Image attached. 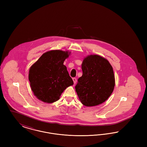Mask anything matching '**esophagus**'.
Listing matches in <instances>:
<instances>
[{"mask_svg": "<svg viewBox=\"0 0 147 147\" xmlns=\"http://www.w3.org/2000/svg\"><path fill=\"white\" fill-rule=\"evenodd\" d=\"M73 82H74V84H76L77 83V78H73Z\"/></svg>", "mask_w": 147, "mask_h": 147, "instance_id": "34e87169", "label": "esophagus"}]
</instances>
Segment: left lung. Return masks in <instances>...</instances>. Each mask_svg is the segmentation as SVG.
<instances>
[{
  "instance_id": "obj_1",
  "label": "left lung",
  "mask_w": 147,
  "mask_h": 147,
  "mask_svg": "<svg viewBox=\"0 0 147 147\" xmlns=\"http://www.w3.org/2000/svg\"><path fill=\"white\" fill-rule=\"evenodd\" d=\"M83 75L75 88L81 102L86 106L100 105L113 91L115 79L111 65L101 56L85 57L82 64Z\"/></svg>"
}]
</instances>
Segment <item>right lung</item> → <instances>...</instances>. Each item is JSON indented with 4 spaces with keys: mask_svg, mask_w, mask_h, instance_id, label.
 Masks as SVG:
<instances>
[{
    "mask_svg": "<svg viewBox=\"0 0 147 147\" xmlns=\"http://www.w3.org/2000/svg\"><path fill=\"white\" fill-rule=\"evenodd\" d=\"M70 54L68 51L52 50L43 53L30 68L28 79L31 90L38 99L47 103L58 100L73 81L63 64Z\"/></svg>",
    "mask_w": 147,
    "mask_h": 147,
    "instance_id": "obj_1",
    "label": "right lung"
}]
</instances>
